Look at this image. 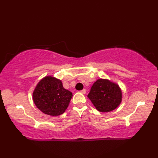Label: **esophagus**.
Masks as SVG:
<instances>
[{"label": "esophagus", "instance_id": "1", "mask_svg": "<svg viewBox=\"0 0 158 158\" xmlns=\"http://www.w3.org/2000/svg\"><path fill=\"white\" fill-rule=\"evenodd\" d=\"M80 92H81V93H83V94H85V93H86V90H85V89H83V90H81V91H80Z\"/></svg>", "mask_w": 158, "mask_h": 158}]
</instances>
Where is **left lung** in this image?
Returning <instances> with one entry per match:
<instances>
[{"mask_svg":"<svg viewBox=\"0 0 158 158\" xmlns=\"http://www.w3.org/2000/svg\"><path fill=\"white\" fill-rule=\"evenodd\" d=\"M88 98L98 111L109 112L121 105L123 95L116 83L107 79H98L93 84Z\"/></svg>","mask_w":158,"mask_h":158,"instance_id":"left-lung-1","label":"left lung"}]
</instances>
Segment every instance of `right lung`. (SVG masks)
Listing matches in <instances>:
<instances>
[{
    "instance_id": "obj_1",
    "label": "right lung",
    "mask_w": 158,
    "mask_h": 158,
    "mask_svg": "<svg viewBox=\"0 0 158 158\" xmlns=\"http://www.w3.org/2000/svg\"><path fill=\"white\" fill-rule=\"evenodd\" d=\"M73 93L65 89L61 80L46 76L36 85L33 92L35 105L42 113L52 116L63 114L68 107Z\"/></svg>"
}]
</instances>
